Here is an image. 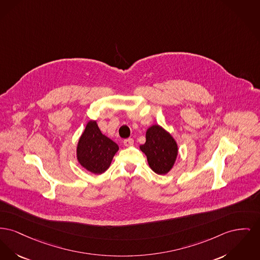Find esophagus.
Segmentation results:
<instances>
[{"instance_id": "esophagus-1", "label": "esophagus", "mask_w": 260, "mask_h": 260, "mask_svg": "<svg viewBox=\"0 0 260 260\" xmlns=\"http://www.w3.org/2000/svg\"><path fill=\"white\" fill-rule=\"evenodd\" d=\"M123 144L124 146H133L134 145V139L133 138H126L123 140Z\"/></svg>"}]
</instances>
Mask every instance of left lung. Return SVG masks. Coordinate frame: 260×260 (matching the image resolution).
I'll use <instances>...</instances> for the list:
<instances>
[{
  "label": "left lung",
  "instance_id": "obj_1",
  "mask_svg": "<svg viewBox=\"0 0 260 260\" xmlns=\"http://www.w3.org/2000/svg\"><path fill=\"white\" fill-rule=\"evenodd\" d=\"M140 149L145 153L150 168L159 175L168 173L178 155V146L175 139L157 124L147 129L146 142L140 145Z\"/></svg>",
  "mask_w": 260,
  "mask_h": 260
}]
</instances>
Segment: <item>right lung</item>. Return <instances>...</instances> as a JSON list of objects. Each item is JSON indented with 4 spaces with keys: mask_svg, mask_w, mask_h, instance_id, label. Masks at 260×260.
Wrapping results in <instances>:
<instances>
[{
    "mask_svg": "<svg viewBox=\"0 0 260 260\" xmlns=\"http://www.w3.org/2000/svg\"><path fill=\"white\" fill-rule=\"evenodd\" d=\"M117 143L102 135L95 121L87 123L77 144V160L94 174H102L110 166L118 151Z\"/></svg>",
    "mask_w": 260,
    "mask_h": 260,
    "instance_id": "right-lung-1",
    "label": "right lung"
}]
</instances>
